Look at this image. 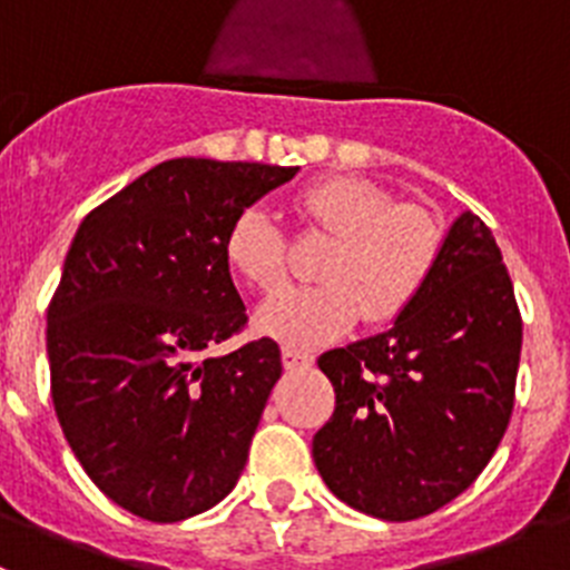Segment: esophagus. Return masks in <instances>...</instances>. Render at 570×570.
Segmentation results:
<instances>
[{"label":"esophagus","instance_id":"34e87169","mask_svg":"<svg viewBox=\"0 0 570 570\" xmlns=\"http://www.w3.org/2000/svg\"><path fill=\"white\" fill-rule=\"evenodd\" d=\"M314 362V356L308 351H299V347H282V365L288 367V371H302V367H308Z\"/></svg>","mask_w":570,"mask_h":570}]
</instances>
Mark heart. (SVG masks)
<instances>
[{
    "label": "heart",
    "mask_w": 570,
    "mask_h": 570,
    "mask_svg": "<svg viewBox=\"0 0 570 570\" xmlns=\"http://www.w3.org/2000/svg\"><path fill=\"white\" fill-rule=\"evenodd\" d=\"M305 230L334 239L320 265L322 285L291 288L268 299L256 328L288 347H320L365 316L387 325L414 308L434 279L442 256L440 219L420 203L396 196L362 176H328L294 196ZM228 265L245 285L274 294L288 279V236L274 216L254 205L225 236Z\"/></svg>",
    "instance_id": "heart-1"
}]
</instances>
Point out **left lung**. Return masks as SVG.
<instances>
[{
	"instance_id": "obj_1",
	"label": "left lung",
	"mask_w": 570,
	"mask_h": 570,
	"mask_svg": "<svg viewBox=\"0 0 570 570\" xmlns=\"http://www.w3.org/2000/svg\"><path fill=\"white\" fill-rule=\"evenodd\" d=\"M522 316L491 228L462 214L434 279L385 334L320 356L336 394L314 462L351 508L420 520L456 500L505 436Z\"/></svg>"
}]
</instances>
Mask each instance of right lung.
<instances>
[{
	"label": "right lung",
	"instance_id": "right-lung-1",
	"mask_svg": "<svg viewBox=\"0 0 570 570\" xmlns=\"http://www.w3.org/2000/svg\"><path fill=\"white\" fill-rule=\"evenodd\" d=\"M296 168L168 159L79 225L48 305L50 396L94 485L134 517L179 522L239 480L282 374L268 336L205 351L248 325L225 236Z\"/></svg>",
	"mask_w": 570,
	"mask_h": 570
}]
</instances>
